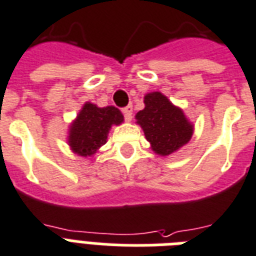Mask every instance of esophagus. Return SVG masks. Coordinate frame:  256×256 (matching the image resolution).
<instances>
[{
	"label": "esophagus",
	"instance_id": "obj_1",
	"mask_svg": "<svg viewBox=\"0 0 256 256\" xmlns=\"http://www.w3.org/2000/svg\"><path fill=\"white\" fill-rule=\"evenodd\" d=\"M122 114H124V118H126V122H130L132 120V114H134V108L132 106H126V108H122Z\"/></svg>",
	"mask_w": 256,
	"mask_h": 256
}]
</instances>
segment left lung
Returning <instances> with one entry per match:
<instances>
[{
	"instance_id": "1",
	"label": "left lung",
	"mask_w": 256,
	"mask_h": 256,
	"mask_svg": "<svg viewBox=\"0 0 256 256\" xmlns=\"http://www.w3.org/2000/svg\"><path fill=\"white\" fill-rule=\"evenodd\" d=\"M144 104V110L138 111L134 118L153 152L162 157L170 156L189 142L194 124L186 118L182 108L174 106L160 91L146 94Z\"/></svg>"
}]
</instances>
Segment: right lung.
I'll use <instances>...</instances> for the list:
<instances>
[{"instance_id": "1", "label": "right lung", "mask_w": 256, "mask_h": 256, "mask_svg": "<svg viewBox=\"0 0 256 256\" xmlns=\"http://www.w3.org/2000/svg\"><path fill=\"white\" fill-rule=\"evenodd\" d=\"M124 116L114 106L98 107L86 102L71 122L67 132V144L71 152L82 157H92L108 140V134L114 126H120Z\"/></svg>"}]
</instances>
